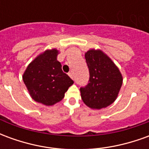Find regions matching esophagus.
Returning a JSON list of instances; mask_svg holds the SVG:
<instances>
[{
    "mask_svg": "<svg viewBox=\"0 0 149 149\" xmlns=\"http://www.w3.org/2000/svg\"><path fill=\"white\" fill-rule=\"evenodd\" d=\"M68 76H69L72 79H73V74H72V72H68Z\"/></svg>",
    "mask_w": 149,
    "mask_h": 149,
    "instance_id": "obj_1",
    "label": "esophagus"
}]
</instances>
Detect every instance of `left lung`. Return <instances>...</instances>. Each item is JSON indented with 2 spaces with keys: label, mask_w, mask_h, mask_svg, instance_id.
<instances>
[{
  "label": "left lung",
  "mask_w": 149,
  "mask_h": 149,
  "mask_svg": "<svg viewBox=\"0 0 149 149\" xmlns=\"http://www.w3.org/2000/svg\"><path fill=\"white\" fill-rule=\"evenodd\" d=\"M89 80L80 88L82 100L91 109L109 106L117 97L122 85V76L111 59L100 50L91 49L85 53Z\"/></svg>",
  "instance_id": "8db88e82"
}]
</instances>
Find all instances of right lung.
Segmentation results:
<instances>
[{
	"label": "right lung",
	"mask_w": 149,
	"mask_h": 149,
	"mask_svg": "<svg viewBox=\"0 0 149 149\" xmlns=\"http://www.w3.org/2000/svg\"><path fill=\"white\" fill-rule=\"evenodd\" d=\"M56 49L47 50L29 65L23 81L35 101L52 105L61 100L73 81L62 71Z\"/></svg>",
	"instance_id": "obj_1"
}]
</instances>
